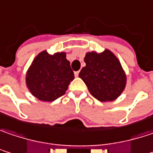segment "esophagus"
Returning a JSON list of instances; mask_svg holds the SVG:
<instances>
[{
    "instance_id": "obj_1",
    "label": "esophagus",
    "mask_w": 153,
    "mask_h": 153,
    "mask_svg": "<svg viewBox=\"0 0 153 153\" xmlns=\"http://www.w3.org/2000/svg\"><path fill=\"white\" fill-rule=\"evenodd\" d=\"M79 71H76V72H74V75H75V77L79 76Z\"/></svg>"
}]
</instances>
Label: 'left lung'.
<instances>
[{
  "instance_id": "left-lung-1",
  "label": "left lung",
  "mask_w": 153,
  "mask_h": 153,
  "mask_svg": "<svg viewBox=\"0 0 153 153\" xmlns=\"http://www.w3.org/2000/svg\"><path fill=\"white\" fill-rule=\"evenodd\" d=\"M84 61L85 67L81 69L79 77L95 99L112 101L121 94L126 78L120 61L112 52L87 53Z\"/></svg>"
}]
</instances>
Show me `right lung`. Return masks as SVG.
Instances as JSON below:
<instances>
[{"label": "right lung", "instance_id": "right-lung-1", "mask_svg": "<svg viewBox=\"0 0 153 153\" xmlns=\"http://www.w3.org/2000/svg\"><path fill=\"white\" fill-rule=\"evenodd\" d=\"M74 79L65 53L53 55L41 52L27 73L26 82L32 94L41 101H53L65 94Z\"/></svg>", "mask_w": 153, "mask_h": 153}]
</instances>
